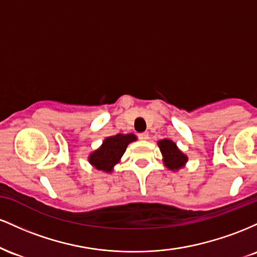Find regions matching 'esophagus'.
Returning a JSON list of instances; mask_svg holds the SVG:
<instances>
[{"instance_id":"obj_1","label":"esophagus","mask_w":257,"mask_h":257,"mask_svg":"<svg viewBox=\"0 0 257 257\" xmlns=\"http://www.w3.org/2000/svg\"><path fill=\"white\" fill-rule=\"evenodd\" d=\"M138 137L140 140H147L149 139V133H140V134H138Z\"/></svg>"}]
</instances>
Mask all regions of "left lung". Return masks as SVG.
Wrapping results in <instances>:
<instances>
[{
	"mask_svg": "<svg viewBox=\"0 0 257 257\" xmlns=\"http://www.w3.org/2000/svg\"><path fill=\"white\" fill-rule=\"evenodd\" d=\"M158 147L161 150L162 156H163L164 166L170 170H179L182 168L187 162V156L184 155L178 149L175 143L168 139L158 141Z\"/></svg>",
	"mask_w": 257,
	"mask_h": 257,
	"instance_id": "left-lung-1",
	"label": "left lung"
}]
</instances>
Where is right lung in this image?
<instances>
[{"mask_svg": "<svg viewBox=\"0 0 257 257\" xmlns=\"http://www.w3.org/2000/svg\"><path fill=\"white\" fill-rule=\"evenodd\" d=\"M135 140H137V137L134 134H117L113 137L106 138L102 141V145L90 153L88 161L98 170L111 173L113 170V167L122 158L126 146Z\"/></svg>", "mask_w": 257, "mask_h": 257, "instance_id": "right-lung-1", "label": "right lung"}]
</instances>
